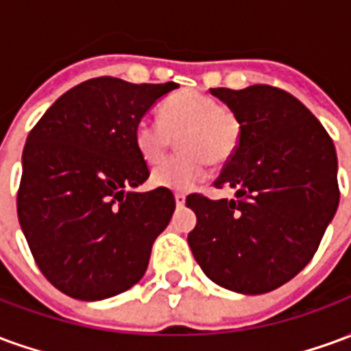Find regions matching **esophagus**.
<instances>
[{
	"instance_id": "esophagus-1",
	"label": "esophagus",
	"mask_w": 351,
	"mask_h": 351,
	"mask_svg": "<svg viewBox=\"0 0 351 351\" xmlns=\"http://www.w3.org/2000/svg\"><path fill=\"white\" fill-rule=\"evenodd\" d=\"M175 201H176V206H184V203H186V195L180 193V191H176Z\"/></svg>"
}]
</instances>
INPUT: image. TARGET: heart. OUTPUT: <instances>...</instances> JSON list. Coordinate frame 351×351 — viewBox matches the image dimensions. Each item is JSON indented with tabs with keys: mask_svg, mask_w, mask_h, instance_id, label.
Here are the masks:
<instances>
[{
	"mask_svg": "<svg viewBox=\"0 0 351 351\" xmlns=\"http://www.w3.org/2000/svg\"><path fill=\"white\" fill-rule=\"evenodd\" d=\"M176 145L178 154L152 171L150 182L158 188L188 191L203 182L208 163L220 167L235 156L241 143V120L220 101L201 92H182L161 105V120L143 118L133 131V143L148 165L160 163Z\"/></svg>",
	"mask_w": 351,
	"mask_h": 351,
	"instance_id": "1",
	"label": "heart"
}]
</instances>
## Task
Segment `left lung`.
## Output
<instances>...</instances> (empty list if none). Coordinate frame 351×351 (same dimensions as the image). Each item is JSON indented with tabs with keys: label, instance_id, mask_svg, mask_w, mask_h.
Instances as JSON below:
<instances>
[{
	"label": "left lung",
	"instance_id": "obj_1",
	"mask_svg": "<svg viewBox=\"0 0 351 351\" xmlns=\"http://www.w3.org/2000/svg\"><path fill=\"white\" fill-rule=\"evenodd\" d=\"M241 120V143L214 188L235 199L190 193L197 216L188 243L218 286L267 293L314 258L339 206L337 152L329 133L301 101L269 84L210 88Z\"/></svg>",
	"mask_w": 351,
	"mask_h": 351
}]
</instances>
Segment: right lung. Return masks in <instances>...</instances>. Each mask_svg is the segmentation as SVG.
Returning <instances> with one entry per match:
<instances>
[{
	"label": "right lung",
	"instance_id": "obj_1",
	"mask_svg": "<svg viewBox=\"0 0 351 351\" xmlns=\"http://www.w3.org/2000/svg\"><path fill=\"white\" fill-rule=\"evenodd\" d=\"M175 88L90 79L58 97L29 131L16 213L35 263L62 293L101 301L146 272L175 195L131 191L150 176L133 131Z\"/></svg>",
	"mask_w": 351,
	"mask_h": 351
}]
</instances>
